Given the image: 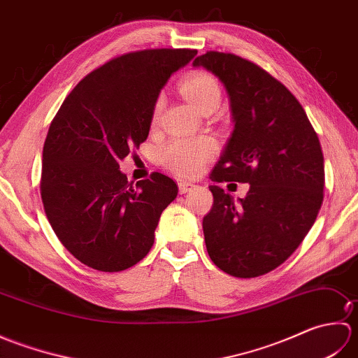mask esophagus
I'll return each instance as SVG.
<instances>
[{"instance_id": "1", "label": "esophagus", "mask_w": 358, "mask_h": 358, "mask_svg": "<svg viewBox=\"0 0 358 358\" xmlns=\"http://www.w3.org/2000/svg\"><path fill=\"white\" fill-rule=\"evenodd\" d=\"M196 186L194 183H189V181H178V191L180 194H187L192 192Z\"/></svg>"}]
</instances>
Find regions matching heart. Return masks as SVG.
Returning a JSON list of instances; mask_svg holds the SVG:
<instances>
[{"label": "heart", "instance_id": "1", "mask_svg": "<svg viewBox=\"0 0 358 358\" xmlns=\"http://www.w3.org/2000/svg\"><path fill=\"white\" fill-rule=\"evenodd\" d=\"M181 92L186 96V100L201 113L208 109H215L220 103V98H222V90H220L218 83L206 72H194L187 75L181 81ZM162 109L163 96H157L150 113L152 124H155L158 121ZM215 150V141L208 138V136L175 138L159 149L158 157L166 169L183 175V177H192V175L200 172L204 163H208L214 157Z\"/></svg>", "mask_w": 358, "mask_h": 358}]
</instances>
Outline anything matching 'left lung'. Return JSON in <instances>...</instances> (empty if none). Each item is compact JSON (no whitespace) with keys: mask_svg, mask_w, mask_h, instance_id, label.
Instances as JSON below:
<instances>
[{"mask_svg":"<svg viewBox=\"0 0 358 358\" xmlns=\"http://www.w3.org/2000/svg\"><path fill=\"white\" fill-rule=\"evenodd\" d=\"M192 64L223 83L235 123L210 180L250 185L238 201L209 186L214 204L203 218L208 254L229 275H264L300 246L322 208L320 141L299 100L260 66L215 50Z\"/></svg>","mask_w":358,"mask_h":358,"instance_id":"left-lung-1","label":"left lung"}]
</instances>
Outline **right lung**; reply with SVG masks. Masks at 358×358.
<instances>
[{"mask_svg": "<svg viewBox=\"0 0 358 358\" xmlns=\"http://www.w3.org/2000/svg\"><path fill=\"white\" fill-rule=\"evenodd\" d=\"M195 49L123 53L87 73L53 117L40 191L53 232L89 268L124 271L148 255L162 212L178 194L172 178L127 181L120 162L146 141L152 106Z\"/></svg>", "mask_w": 358, "mask_h": 358, "instance_id": "obj_1", "label": "right lung"}]
</instances>
